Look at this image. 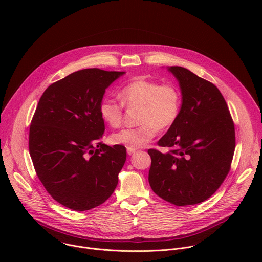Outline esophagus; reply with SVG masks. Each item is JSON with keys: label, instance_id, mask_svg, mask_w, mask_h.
<instances>
[{"label": "esophagus", "instance_id": "1", "mask_svg": "<svg viewBox=\"0 0 262 262\" xmlns=\"http://www.w3.org/2000/svg\"><path fill=\"white\" fill-rule=\"evenodd\" d=\"M126 150H127V154H128L129 156H132V155H134V154L136 152V149H135V148H130V147H127Z\"/></svg>", "mask_w": 262, "mask_h": 262}]
</instances>
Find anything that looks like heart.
<instances>
[{"label": "heart", "instance_id": "heart-1", "mask_svg": "<svg viewBox=\"0 0 262 262\" xmlns=\"http://www.w3.org/2000/svg\"><path fill=\"white\" fill-rule=\"evenodd\" d=\"M121 103L104 98L99 104V115L111 127H119L123 121V106L139 108L134 128H124L112 135L114 144L140 148L150 142L159 130H167L177 121L182 106L180 89L172 83L138 78L119 91Z\"/></svg>", "mask_w": 262, "mask_h": 262}]
</instances>
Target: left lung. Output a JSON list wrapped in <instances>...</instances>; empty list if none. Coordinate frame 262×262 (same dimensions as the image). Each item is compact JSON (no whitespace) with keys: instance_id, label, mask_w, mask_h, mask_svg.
<instances>
[{"instance_id":"1","label":"left lung","mask_w":262,"mask_h":262,"mask_svg":"<svg viewBox=\"0 0 262 262\" xmlns=\"http://www.w3.org/2000/svg\"><path fill=\"white\" fill-rule=\"evenodd\" d=\"M179 82L182 106L177 121L158 145L162 154L148 149L151 158L148 180L152 191L176 206L207 200L228 175L235 149V130L220 90L189 69L171 66Z\"/></svg>"}]
</instances>
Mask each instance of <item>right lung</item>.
<instances>
[{"mask_svg": "<svg viewBox=\"0 0 262 262\" xmlns=\"http://www.w3.org/2000/svg\"><path fill=\"white\" fill-rule=\"evenodd\" d=\"M123 71L87 68L50 85L30 125L29 151L37 176L63 206L89 210L110 198L125 160L122 145L100 142L99 104Z\"/></svg>", "mask_w": 262, "mask_h": 262, "instance_id": "1", "label": "right lung"}]
</instances>
